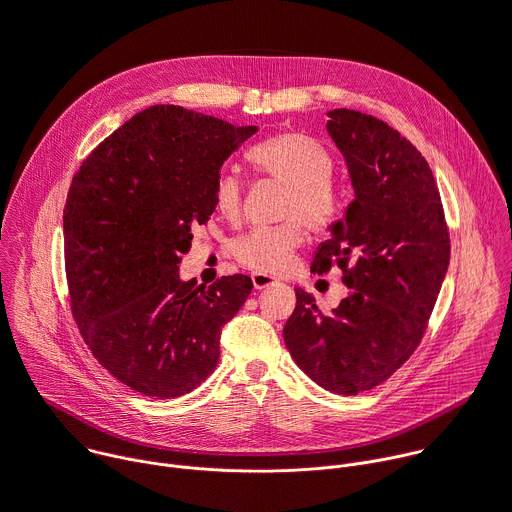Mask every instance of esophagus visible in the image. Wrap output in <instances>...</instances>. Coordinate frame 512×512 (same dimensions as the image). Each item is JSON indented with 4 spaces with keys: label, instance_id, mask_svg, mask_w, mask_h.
Returning a JSON list of instances; mask_svg holds the SVG:
<instances>
[{
    "label": "esophagus",
    "instance_id": "34e87169",
    "mask_svg": "<svg viewBox=\"0 0 512 512\" xmlns=\"http://www.w3.org/2000/svg\"><path fill=\"white\" fill-rule=\"evenodd\" d=\"M252 284H254L256 290H264V288H268V286H274V284H276V278H272V276H268V274L256 272V274H252Z\"/></svg>",
    "mask_w": 512,
    "mask_h": 512
}]
</instances>
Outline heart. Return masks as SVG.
Returning a JSON list of instances; mask_svg holds the SVG:
<instances>
[{
	"label": "heart",
	"mask_w": 512,
	"mask_h": 512,
	"mask_svg": "<svg viewBox=\"0 0 512 512\" xmlns=\"http://www.w3.org/2000/svg\"><path fill=\"white\" fill-rule=\"evenodd\" d=\"M250 162L264 178L286 188L280 218L272 228H256L232 244V256L260 274H278L302 244L304 226L326 232L340 214V192L332 180L334 158L328 148L300 132H284L250 150ZM244 188L234 170H222L212 188L216 212L234 222L242 214Z\"/></svg>",
	"instance_id": "1"
}]
</instances>
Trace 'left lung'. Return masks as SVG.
Listing matches in <instances>:
<instances>
[{
  "label": "left lung",
  "mask_w": 512,
  "mask_h": 512,
  "mask_svg": "<svg viewBox=\"0 0 512 512\" xmlns=\"http://www.w3.org/2000/svg\"><path fill=\"white\" fill-rule=\"evenodd\" d=\"M328 118L354 200L318 246L312 272L338 266L350 292L322 312L312 294L296 288L284 342L316 384L352 396L390 378L420 344L450 238L432 170L406 138L356 110L338 108Z\"/></svg>",
  "instance_id": "obj_1"
}]
</instances>
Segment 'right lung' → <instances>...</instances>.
Masks as SVG:
<instances>
[{
  "instance_id": "right-lung-1",
  "label": "right lung",
  "mask_w": 512,
  "mask_h": 512,
  "mask_svg": "<svg viewBox=\"0 0 512 512\" xmlns=\"http://www.w3.org/2000/svg\"><path fill=\"white\" fill-rule=\"evenodd\" d=\"M180 106H152L76 172L66 208V274L76 324L98 362L136 392L176 398L220 358L222 326L252 280H180L192 228L212 216L228 156L256 134Z\"/></svg>"
}]
</instances>
